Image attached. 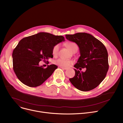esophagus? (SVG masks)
Here are the masks:
<instances>
[{
  "label": "esophagus",
  "instance_id": "esophagus-1",
  "mask_svg": "<svg viewBox=\"0 0 123 123\" xmlns=\"http://www.w3.org/2000/svg\"><path fill=\"white\" fill-rule=\"evenodd\" d=\"M60 68L63 70H67V69L66 68H65V67H60Z\"/></svg>",
  "mask_w": 123,
  "mask_h": 123
}]
</instances>
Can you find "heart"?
Wrapping results in <instances>:
<instances>
[{
  "instance_id": "b5f03b06",
  "label": "heart",
  "mask_w": 123,
  "mask_h": 123,
  "mask_svg": "<svg viewBox=\"0 0 123 123\" xmlns=\"http://www.w3.org/2000/svg\"><path fill=\"white\" fill-rule=\"evenodd\" d=\"M66 45L71 51H72L75 47H77L76 44L74 42H68L66 44ZM59 47V44H56L54 46H53L52 49V53L53 55H56L58 54ZM54 63L60 67L68 68L72 65L73 62L70 60L63 59V58H59V59L56 60L54 61Z\"/></svg>"
}]
</instances>
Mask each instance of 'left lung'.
I'll use <instances>...</instances> for the list:
<instances>
[{"label":"left lung","instance_id":"8db88e82","mask_svg":"<svg viewBox=\"0 0 123 123\" xmlns=\"http://www.w3.org/2000/svg\"><path fill=\"white\" fill-rule=\"evenodd\" d=\"M65 36L67 40L78 45L81 55L74 66L75 75L69 79L70 82L82 91L94 89L105 79L109 69L108 55L105 46L87 33L66 34ZM82 68H86L85 72L80 71Z\"/></svg>","mask_w":123,"mask_h":123}]
</instances>
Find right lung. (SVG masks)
Segmentation results:
<instances>
[{"mask_svg":"<svg viewBox=\"0 0 123 123\" xmlns=\"http://www.w3.org/2000/svg\"><path fill=\"white\" fill-rule=\"evenodd\" d=\"M65 40L63 36L46 32L23 38L13 51V69L18 79L25 85L36 87L41 85L52 74L58 67L51 64L46 68L39 66L53 57L52 49L56 44ZM49 63V62H48Z\"/></svg>","mask_w":123,"mask_h":123,"instance_id":"right-lung-1","label":"right lung"}]
</instances>
